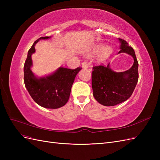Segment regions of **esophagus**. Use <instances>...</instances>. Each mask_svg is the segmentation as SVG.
Instances as JSON below:
<instances>
[{
	"instance_id": "34e87169",
	"label": "esophagus",
	"mask_w": 160,
	"mask_h": 160,
	"mask_svg": "<svg viewBox=\"0 0 160 160\" xmlns=\"http://www.w3.org/2000/svg\"><path fill=\"white\" fill-rule=\"evenodd\" d=\"M82 67L84 69H88L89 67V63L87 61H84L82 62Z\"/></svg>"
}]
</instances>
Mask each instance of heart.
Returning a JSON list of instances; mask_svg holds the SVG:
<instances>
[{"label": "heart", "instance_id": "heart-1", "mask_svg": "<svg viewBox=\"0 0 160 160\" xmlns=\"http://www.w3.org/2000/svg\"><path fill=\"white\" fill-rule=\"evenodd\" d=\"M101 47L100 45L98 46V49ZM112 51V49L109 46H105L102 49H101L99 55V59H103L105 58L108 57L110 53Z\"/></svg>", "mask_w": 160, "mask_h": 160}]
</instances>
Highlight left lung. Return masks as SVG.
<instances>
[{
  "label": "left lung",
  "mask_w": 160,
  "mask_h": 160,
  "mask_svg": "<svg viewBox=\"0 0 160 160\" xmlns=\"http://www.w3.org/2000/svg\"><path fill=\"white\" fill-rule=\"evenodd\" d=\"M120 52H125L133 58L131 68L123 72H115L108 66H95L92 71V89L93 96L98 102L105 106H114L128 99L138 81V62L135 51L122 38Z\"/></svg>",
  "instance_id": "8db88e82"
}]
</instances>
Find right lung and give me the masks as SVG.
<instances>
[{
	"mask_svg": "<svg viewBox=\"0 0 160 160\" xmlns=\"http://www.w3.org/2000/svg\"><path fill=\"white\" fill-rule=\"evenodd\" d=\"M49 38L51 37L39 38L28 51L24 65V82L31 98L38 105L47 109H57L68 101L72 85L81 68L70 69L59 67L53 73L39 78L34 75L31 67L32 65L31 55L35 52V46L39 40Z\"/></svg>",
	"mask_w": 160,
	"mask_h": 160,
	"instance_id": "right-lung-1",
	"label": "right lung"
}]
</instances>
